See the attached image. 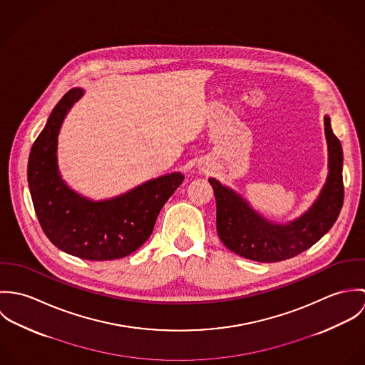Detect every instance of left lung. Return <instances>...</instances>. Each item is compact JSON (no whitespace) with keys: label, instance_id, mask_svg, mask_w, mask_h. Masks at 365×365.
<instances>
[{"label":"left lung","instance_id":"obj_1","mask_svg":"<svg viewBox=\"0 0 365 365\" xmlns=\"http://www.w3.org/2000/svg\"><path fill=\"white\" fill-rule=\"evenodd\" d=\"M329 149V175L319 198L298 219L278 225L268 222L233 190L215 178L209 182L216 200V230L222 243L233 253L260 262L287 260L308 250L334 225L343 207V150L324 116Z\"/></svg>","mask_w":365,"mask_h":365}]
</instances>
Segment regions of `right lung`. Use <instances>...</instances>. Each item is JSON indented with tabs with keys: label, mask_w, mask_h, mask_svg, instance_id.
<instances>
[{
	"label": "right lung",
	"mask_w": 365,
	"mask_h": 365,
	"mask_svg": "<svg viewBox=\"0 0 365 365\" xmlns=\"http://www.w3.org/2000/svg\"><path fill=\"white\" fill-rule=\"evenodd\" d=\"M83 94L81 88L66 93L36 138L28 161L29 191L39 223L57 249L83 260L122 259L150 237L160 210L184 175L171 173L98 202L70 190L57 168V136Z\"/></svg>",
	"instance_id": "obj_1"
}]
</instances>
